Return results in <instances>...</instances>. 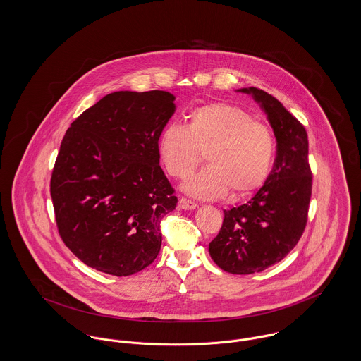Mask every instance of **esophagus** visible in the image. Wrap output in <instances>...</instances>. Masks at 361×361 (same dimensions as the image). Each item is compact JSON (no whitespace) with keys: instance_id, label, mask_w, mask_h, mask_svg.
I'll return each instance as SVG.
<instances>
[{"instance_id":"esophagus-1","label":"esophagus","mask_w":361,"mask_h":361,"mask_svg":"<svg viewBox=\"0 0 361 361\" xmlns=\"http://www.w3.org/2000/svg\"><path fill=\"white\" fill-rule=\"evenodd\" d=\"M178 209H181V210H196L197 204L193 203L191 200H188V199H185V197H181L178 200Z\"/></svg>"}]
</instances>
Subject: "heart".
Segmentation results:
<instances>
[{"label": "heart", "instance_id": "b5f03b06", "mask_svg": "<svg viewBox=\"0 0 361 361\" xmlns=\"http://www.w3.org/2000/svg\"><path fill=\"white\" fill-rule=\"evenodd\" d=\"M206 151L209 165L183 184L195 199L214 200L232 190L245 195L259 188L271 166L274 140L270 129L251 114L228 104L195 107L187 127L170 123L158 137L162 166L176 178L187 177Z\"/></svg>", "mask_w": 361, "mask_h": 361}]
</instances>
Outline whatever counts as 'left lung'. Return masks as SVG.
<instances>
[{"instance_id":"obj_1","label":"left lung","mask_w":361,"mask_h":361,"mask_svg":"<svg viewBox=\"0 0 361 361\" xmlns=\"http://www.w3.org/2000/svg\"><path fill=\"white\" fill-rule=\"evenodd\" d=\"M237 92L251 95L267 116L276 136V161L247 203L224 212L209 252L228 273L254 274L281 262L298 243L307 224L312 176L308 136L296 117L263 90L248 87Z\"/></svg>"}]
</instances>
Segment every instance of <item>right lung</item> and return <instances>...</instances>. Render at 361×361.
Returning <instances> with one entry per match:
<instances>
[{"label":"right lung","instance_id":"1","mask_svg":"<svg viewBox=\"0 0 361 361\" xmlns=\"http://www.w3.org/2000/svg\"><path fill=\"white\" fill-rule=\"evenodd\" d=\"M174 99L116 91L65 132L50 180L56 222L71 252L98 271L132 276L159 254V222L177 206L158 152Z\"/></svg>","mask_w":361,"mask_h":361}]
</instances>
